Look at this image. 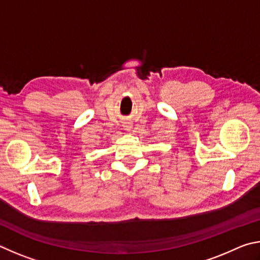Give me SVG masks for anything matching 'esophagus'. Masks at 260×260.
Instances as JSON below:
<instances>
[{
  "mask_svg": "<svg viewBox=\"0 0 260 260\" xmlns=\"http://www.w3.org/2000/svg\"><path fill=\"white\" fill-rule=\"evenodd\" d=\"M124 126H125V130H127V131L131 130V126L130 125H124Z\"/></svg>",
  "mask_w": 260,
  "mask_h": 260,
  "instance_id": "1",
  "label": "esophagus"
}]
</instances>
